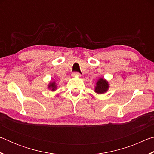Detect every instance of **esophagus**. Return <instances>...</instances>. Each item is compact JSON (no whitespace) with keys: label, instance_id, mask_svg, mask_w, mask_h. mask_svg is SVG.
Returning a JSON list of instances; mask_svg holds the SVG:
<instances>
[{"label":"esophagus","instance_id":"34e87169","mask_svg":"<svg viewBox=\"0 0 154 154\" xmlns=\"http://www.w3.org/2000/svg\"><path fill=\"white\" fill-rule=\"evenodd\" d=\"M72 75L73 77H81V75L79 72H72Z\"/></svg>","mask_w":154,"mask_h":154}]
</instances>
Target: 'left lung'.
Segmentation results:
<instances>
[{"label": "left lung", "instance_id": "8db88e82", "mask_svg": "<svg viewBox=\"0 0 154 154\" xmlns=\"http://www.w3.org/2000/svg\"><path fill=\"white\" fill-rule=\"evenodd\" d=\"M109 88V85L107 81L103 79V78H100L96 82L94 91L97 94H104L108 90Z\"/></svg>", "mask_w": 154, "mask_h": 154}]
</instances>
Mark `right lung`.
<instances>
[{"instance_id":"1","label":"right lung","mask_w":154,"mask_h":154,"mask_svg":"<svg viewBox=\"0 0 154 154\" xmlns=\"http://www.w3.org/2000/svg\"><path fill=\"white\" fill-rule=\"evenodd\" d=\"M48 88H49V89L51 90V91H55L56 90V88H57L56 83L54 82L49 83V84L48 85Z\"/></svg>"}]
</instances>
